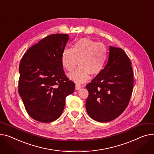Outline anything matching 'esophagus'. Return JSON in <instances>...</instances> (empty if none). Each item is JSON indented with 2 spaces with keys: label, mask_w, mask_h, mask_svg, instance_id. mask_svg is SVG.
I'll list each match as a JSON object with an SVG mask.
<instances>
[{
  "label": "esophagus",
  "mask_w": 154,
  "mask_h": 154,
  "mask_svg": "<svg viewBox=\"0 0 154 154\" xmlns=\"http://www.w3.org/2000/svg\"><path fill=\"white\" fill-rule=\"evenodd\" d=\"M80 88H81V86L80 85H79V84L75 85V90H79Z\"/></svg>",
  "instance_id": "34e87169"
}]
</instances>
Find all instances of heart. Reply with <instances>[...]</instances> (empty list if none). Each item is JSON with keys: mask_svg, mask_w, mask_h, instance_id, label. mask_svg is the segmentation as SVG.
I'll use <instances>...</instances> for the list:
<instances>
[{"mask_svg": "<svg viewBox=\"0 0 154 154\" xmlns=\"http://www.w3.org/2000/svg\"><path fill=\"white\" fill-rule=\"evenodd\" d=\"M108 57L107 48L102 43L84 38L76 42L72 48H65L61 63L65 70H74L79 62V67L68 74V77L78 84L88 81L90 74L97 75L103 70Z\"/></svg>", "mask_w": 154, "mask_h": 154, "instance_id": "1", "label": "heart"}]
</instances>
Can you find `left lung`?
Segmentation results:
<instances>
[{"mask_svg": "<svg viewBox=\"0 0 154 154\" xmlns=\"http://www.w3.org/2000/svg\"><path fill=\"white\" fill-rule=\"evenodd\" d=\"M108 63L86 85V110L94 120L105 122L118 118L128 106L134 77L131 62L121 48L109 46Z\"/></svg>", "mask_w": 154, "mask_h": 154, "instance_id": "1", "label": "left lung"}]
</instances>
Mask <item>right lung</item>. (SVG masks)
<instances>
[{"label":"right lung","instance_id":"right-lung-1","mask_svg":"<svg viewBox=\"0 0 154 154\" xmlns=\"http://www.w3.org/2000/svg\"><path fill=\"white\" fill-rule=\"evenodd\" d=\"M67 34L49 35L29 48L19 66L18 93L29 116L42 122L56 120L75 84L65 75L61 56Z\"/></svg>","mask_w":154,"mask_h":154}]
</instances>
